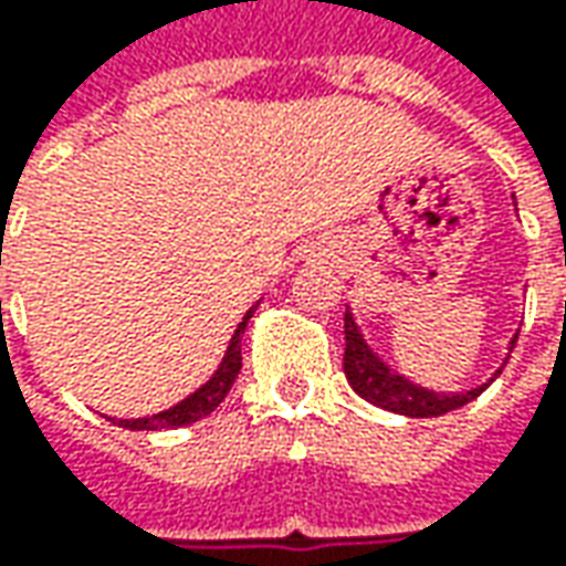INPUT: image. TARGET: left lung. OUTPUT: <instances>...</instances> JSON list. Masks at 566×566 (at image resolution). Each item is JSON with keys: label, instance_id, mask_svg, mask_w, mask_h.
Wrapping results in <instances>:
<instances>
[{"label": "left lung", "instance_id": "8db88e82", "mask_svg": "<svg viewBox=\"0 0 566 566\" xmlns=\"http://www.w3.org/2000/svg\"><path fill=\"white\" fill-rule=\"evenodd\" d=\"M346 353H343V371H346V380L349 387L359 394L361 400H368L378 409H387V412H397V416H409V419H431V416H444L450 409H460L472 402L491 380L497 378L504 371V365L511 356H504L501 368L491 371V378H485L475 387H467V390H434V387H424V384H416L412 378H406L402 371H397L387 359H380L375 353V346L365 339L361 334L359 321L353 315V308L346 305ZM520 337V331L513 334L511 343H507V353H513V343Z\"/></svg>", "mask_w": 566, "mask_h": 566}]
</instances>
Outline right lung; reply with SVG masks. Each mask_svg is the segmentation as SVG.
Returning <instances> with one entry per match:
<instances>
[{
    "label": "right lung",
    "instance_id": "obj_1",
    "mask_svg": "<svg viewBox=\"0 0 566 566\" xmlns=\"http://www.w3.org/2000/svg\"><path fill=\"white\" fill-rule=\"evenodd\" d=\"M254 308L258 305H251L245 317L239 321V327H235V334L229 339L227 353H223V359L217 365V371L195 394H188L186 400H179L176 406L164 409V412H154V416H144V419H113V422L128 428V431H164V428H182V424H191L210 416L220 402L227 400V394L232 390L239 371H242V334L249 327Z\"/></svg>",
    "mask_w": 566,
    "mask_h": 566
}]
</instances>
